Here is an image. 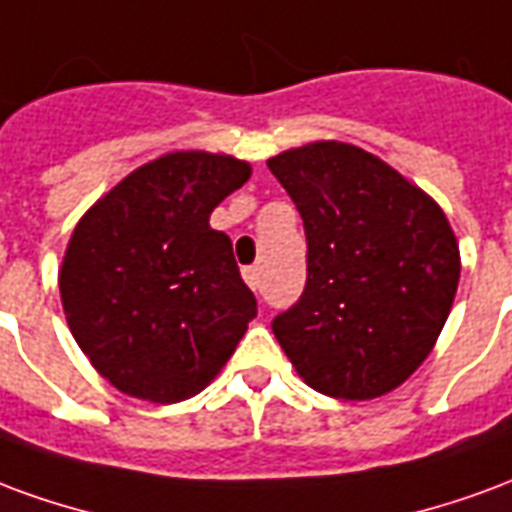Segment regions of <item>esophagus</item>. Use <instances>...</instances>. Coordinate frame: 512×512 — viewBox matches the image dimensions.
Wrapping results in <instances>:
<instances>
[{
    "label": "esophagus",
    "mask_w": 512,
    "mask_h": 512,
    "mask_svg": "<svg viewBox=\"0 0 512 512\" xmlns=\"http://www.w3.org/2000/svg\"><path fill=\"white\" fill-rule=\"evenodd\" d=\"M259 267H245V270H242V278H245V283H248V286H251L253 292H256V289H259Z\"/></svg>",
    "instance_id": "esophagus-1"
}]
</instances>
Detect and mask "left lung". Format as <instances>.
I'll use <instances>...</instances> for the list:
<instances>
[{"label":"left lung","instance_id":"8db88e82","mask_svg":"<svg viewBox=\"0 0 512 512\" xmlns=\"http://www.w3.org/2000/svg\"><path fill=\"white\" fill-rule=\"evenodd\" d=\"M267 166L305 226L308 278L272 333L313 390L368 401L406 382L453 308L461 259L445 212L371 152L341 141Z\"/></svg>","mask_w":512,"mask_h":512}]
</instances>
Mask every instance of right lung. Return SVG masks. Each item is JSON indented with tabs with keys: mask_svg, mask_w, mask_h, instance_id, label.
I'll use <instances>...</instances> for the list:
<instances>
[{
	"mask_svg": "<svg viewBox=\"0 0 512 512\" xmlns=\"http://www.w3.org/2000/svg\"><path fill=\"white\" fill-rule=\"evenodd\" d=\"M248 177L242 160L171 152L122 179L73 231L62 308L81 352L122 393L185 401L237 349L256 297L210 215Z\"/></svg>",
	"mask_w": 512,
	"mask_h": 512,
	"instance_id": "obj_1",
	"label": "right lung"
}]
</instances>
